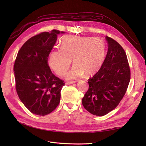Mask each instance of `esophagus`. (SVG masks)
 Listing matches in <instances>:
<instances>
[{
  "mask_svg": "<svg viewBox=\"0 0 146 146\" xmlns=\"http://www.w3.org/2000/svg\"><path fill=\"white\" fill-rule=\"evenodd\" d=\"M76 82V81H72V82H66V85H71V84L75 83Z\"/></svg>",
  "mask_w": 146,
  "mask_h": 146,
  "instance_id": "esophagus-1",
  "label": "esophagus"
}]
</instances>
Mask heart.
<instances>
[{
	"instance_id": "b5f03b06",
	"label": "heart",
	"mask_w": 146,
	"mask_h": 146,
	"mask_svg": "<svg viewBox=\"0 0 146 146\" xmlns=\"http://www.w3.org/2000/svg\"><path fill=\"white\" fill-rule=\"evenodd\" d=\"M105 54L104 41L98 37L66 36L61 48L53 49L48 57L50 68L60 76L66 74L73 60L74 66L67 74L68 79H76L95 73L102 64Z\"/></svg>"
}]
</instances>
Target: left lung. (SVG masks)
I'll use <instances>...</instances> for the list:
<instances>
[{"instance_id":"1","label":"left lung","mask_w":146,"mask_h":146,"mask_svg":"<svg viewBox=\"0 0 146 146\" xmlns=\"http://www.w3.org/2000/svg\"><path fill=\"white\" fill-rule=\"evenodd\" d=\"M108 49L100 69L88 79L89 88L82 99L88 111L102 116L115 108L124 96L130 80L126 53L113 38L106 36Z\"/></svg>"}]
</instances>
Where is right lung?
<instances>
[{
    "label": "right lung",
    "mask_w": 146,
    "mask_h": 146,
    "mask_svg": "<svg viewBox=\"0 0 146 146\" xmlns=\"http://www.w3.org/2000/svg\"><path fill=\"white\" fill-rule=\"evenodd\" d=\"M60 31L44 32L26 41L19 50L14 64L16 90L21 101L36 115L45 116L60 104L64 81L53 74L48 55ZM61 33H64L61 32Z\"/></svg>",
    "instance_id": "obj_1"
}]
</instances>
